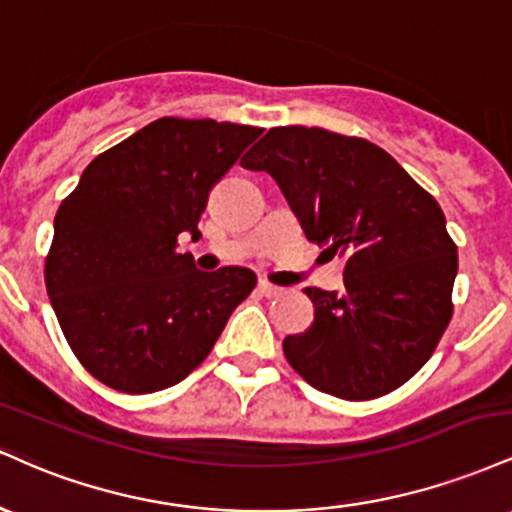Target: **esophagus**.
<instances>
[{
    "mask_svg": "<svg viewBox=\"0 0 512 512\" xmlns=\"http://www.w3.org/2000/svg\"><path fill=\"white\" fill-rule=\"evenodd\" d=\"M257 291H260V296H264V298H274L281 293L279 286L269 284V281H260V284H257Z\"/></svg>",
    "mask_w": 512,
    "mask_h": 512,
    "instance_id": "esophagus-1",
    "label": "esophagus"
}]
</instances>
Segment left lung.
<instances>
[{"mask_svg":"<svg viewBox=\"0 0 512 512\" xmlns=\"http://www.w3.org/2000/svg\"><path fill=\"white\" fill-rule=\"evenodd\" d=\"M240 163L279 182L310 243L346 257L342 291L305 289L315 320L284 339L291 368L349 402L407 383L452 317L457 245L436 199L385 149L320 127L269 129Z\"/></svg>","mask_w":512,"mask_h":512,"instance_id":"1","label":"left lung"}]
</instances>
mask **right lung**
I'll use <instances>...</instances> for the list:
<instances>
[{"label": "right lung", "mask_w": 512, "mask_h": 512, "mask_svg": "<svg viewBox=\"0 0 512 512\" xmlns=\"http://www.w3.org/2000/svg\"><path fill=\"white\" fill-rule=\"evenodd\" d=\"M262 132L161 117L93 158L64 197L45 286L64 339L103 385L149 395L180 383L255 289L245 267L199 272L178 236H199L211 187Z\"/></svg>", "instance_id": "right-lung-1"}]
</instances>
